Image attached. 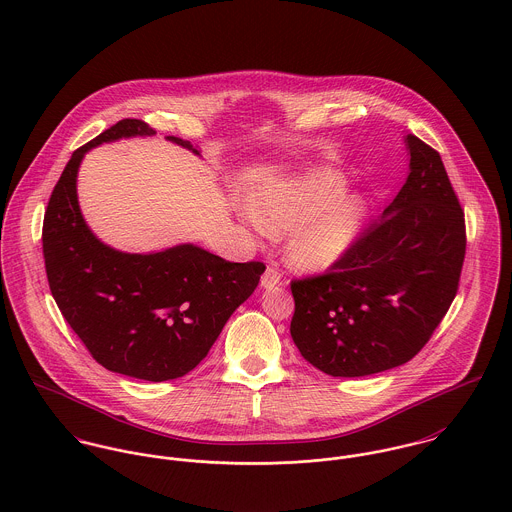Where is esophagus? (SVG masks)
Returning a JSON list of instances; mask_svg holds the SVG:
<instances>
[{"instance_id":"obj_1","label":"esophagus","mask_w":512,"mask_h":512,"mask_svg":"<svg viewBox=\"0 0 512 512\" xmlns=\"http://www.w3.org/2000/svg\"><path fill=\"white\" fill-rule=\"evenodd\" d=\"M260 284H262V288H264V290L276 288V286H280V284H282V274H280L276 268L268 266V268H266V272L262 274V280H260Z\"/></svg>"}]
</instances>
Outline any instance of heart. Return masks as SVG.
Returning a JSON list of instances; mask_svg holds the SVG:
<instances>
[{"instance_id": "1", "label": "heart", "mask_w": 512, "mask_h": 512, "mask_svg": "<svg viewBox=\"0 0 512 512\" xmlns=\"http://www.w3.org/2000/svg\"><path fill=\"white\" fill-rule=\"evenodd\" d=\"M345 189L347 179L339 171L309 169L260 189L244 219L258 234L288 230L284 248L290 266L325 272L357 248L368 224L365 195Z\"/></svg>"}]
</instances>
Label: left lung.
I'll list each match as a JSON object with an SVG mask.
<instances>
[{"label":"left lung","mask_w":512,"mask_h":512,"mask_svg":"<svg viewBox=\"0 0 512 512\" xmlns=\"http://www.w3.org/2000/svg\"><path fill=\"white\" fill-rule=\"evenodd\" d=\"M406 183L331 272L292 282L290 333L331 376H368L414 359L459 286L465 220L438 151L404 138Z\"/></svg>","instance_id":"8db88e82"}]
</instances>
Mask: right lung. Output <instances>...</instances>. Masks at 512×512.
<instances>
[{"instance_id":"add662e5","label":"right lung","mask_w":512,"mask_h":512,"mask_svg":"<svg viewBox=\"0 0 512 512\" xmlns=\"http://www.w3.org/2000/svg\"><path fill=\"white\" fill-rule=\"evenodd\" d=\"M147 136L155 130L126 118L74 151L49 199L43 256L51 293L94 361L118 374L163 382L185 376L207 357L266 266L226 262L195 244L130 254L96 238L76 195L82 157L92 147ZM167 140L201 155L191 142Z\"/></svg>"}]
</instances>
